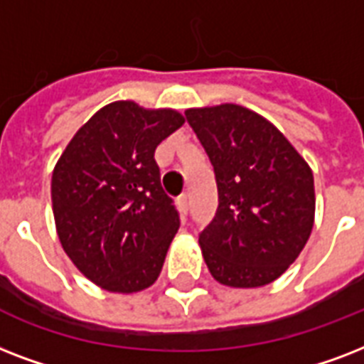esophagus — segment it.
Segmentation results:
<instances>
[{
    "label": "esophagus",
    "instance_id": "obj_1",
    "mask_svg": "<svg viewBox=\"0 0 364 364\" xmlns=\"http://www.w3.org/2000/svg\"><path fill=\"white\" fill-rule=\"evenodd\" d=\"M176 205H178V210L182 216H188V213H190V197H188V193H182V196L176 199Z\"/></svg>",
    "mask_w": 364,
    "mask_h": 364
}]
</instances>
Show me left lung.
<instances>
[{"instance_id": "obj_1", "label": "left lung", "mask_w": 364, "mask_h": 364, "mask_svg": "<svg viewBox=\"0 0 364 364\" xmlns=\"http://www.w3.org/2000/svg\"><path fill=\"white\" fill-rule=\"evenodd\" d=\"M213 163L218 208L199 233L218 283L252 289L296 260L314 228V174L292 144L262 115L237 104L186 109Z\"/></svg>"}]
</instances>
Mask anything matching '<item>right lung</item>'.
<instances>
[{"mask_svg": "<svg viewBox=\"0 0 364 364\" xmlns=\"http://www.w3.org/2000/svg\"><path fill=\"white\" fill-rule=\"evenodd\" d=\"M182 123L174 109L112 102L75 132L53 171L62 249L109 292L148 289L161 273L180 216L154 154Z\"/></svg>", "mask_w": 364, "mask_h": 364, "instance_id": "obj_1", "label": "right lung"}]
</instances>
